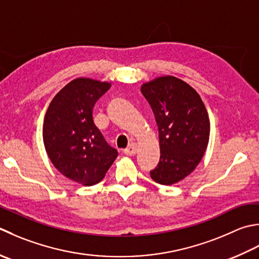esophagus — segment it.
I'll list each match as a JSON object with an SVG mask.
<instances>
[{"mask_svg": "<svg viewBox=\"0 0 259 259\" xmlns=\"http://www.w3.org/2000/svg\"><path fill=\"white\" fill-rule=\"evenodd\" d=\"M123 153H124L125 155H128V156H134V155H136V154H137V145H136V144L129 145V146L126 147V148L123 150Z\"/></svg>", "mask_w": 259, "mask_h": 259, "instance_id": "34e87169", "label": "esophagus"}]
</instances>
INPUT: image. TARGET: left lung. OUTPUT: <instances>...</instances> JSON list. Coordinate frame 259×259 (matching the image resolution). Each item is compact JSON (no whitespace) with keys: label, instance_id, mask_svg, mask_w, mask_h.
<instances>
[{"label":"left lung","instance_id":"8db88e82","mask_svg":"<svg viewBox=\"0 0 259 259\" xmlns=\"http://www.w3.org/2000/svg\"><path fill=\"white\" fill-rule=\"evenodd\" d=\"M158 125L160 158L150 176L171 185L189 176L203 157L210 137L206 109L196 91L174 76L141 86Z\"/></svg>","mask_w":259,"mask_h":259}]
</instances>
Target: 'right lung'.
<instances>
[{
  "label": "right lung",
  "instance_id": "1",
  "mask_svg": "<svg viewBox=\"0 0 259 259\" xmlns=\"http://www.w3.org/2000/svg\"><path fill=\"white\" fill-rule=\"evenodd\" d=\"M110 83L76 78L55 95L45 115L42 137L54 166L85 186L98 184L118 156L93 120V108Z\"/></svg>",
  "mask_w": 259,
  "mask_h": 259
}]
</instances>
